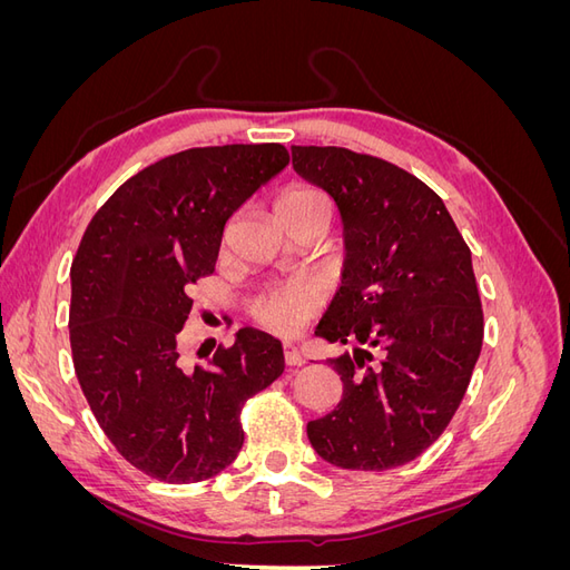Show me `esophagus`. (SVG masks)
Listing matches in <instances>:
<instances>
[{"label":"esophagus","instance_id":"1","mask_svg":"<svg viewBox=\"0 0 570 570\" xmlns=\"http://www.w3.org/2000/svg\"><path fill=\"white\" fill-rule=\"evenodd\" d=\"M283 358H285L287 366H302L304 364L299 350L295 347V344H289V342L283 344Z\"/></svg>","mask_w":570,"mask_h":570}]
</instances>
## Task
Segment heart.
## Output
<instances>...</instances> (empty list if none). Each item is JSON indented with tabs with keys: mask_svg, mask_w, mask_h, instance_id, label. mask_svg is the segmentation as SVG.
<instances>
[{
	"mask_svg": "<svg viewBox=\"0 0 570 570\" xmlns=\"http://www.w3.org/2000/svg\"><path fill=\"white\" fill-rule=\"evenodd\" d=\"M275 212H278L281 220L312 212H323L331 216V204H327L318 187L295 183L283 189L278 202H275ZM318 306L321 292L316 283L299 278L262 292L252 302V318L271 333L287 335L295 333L306 318H312L318 312Z\"/></svg>",
	"mask_w": 570,
	"mask_h": 570,
	"instance_id": "1",
	"label": "heart"
}]
</instances>
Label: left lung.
<instances>
[{"label":"left lung","mask_w":570,"mask_h":570,"mask_svg":"<svg viewBox=\"0 0 570 570\" xmlns=\"http://www.w3.org/2000/svg\"><path fill=\"white\" fill-rule=\"evenodd\" d=\"M344 223L342 287L316 327L354 352L331 358L342 400L306 425L321 459L387 471L433 444L469 390L482 347L471 249L444 202L409 170L344 147H292Z\"/></svg>","instance_id":"left-lung-1"}]
</instances>
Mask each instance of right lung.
<instances>
[{
	"label": "right lung",
	"instance_id": "add662e5",
	"mask_svg": "<svg viewBox=\"0 0 570 570\" xmlns=\"http://www.w3.org/2000/svg\"><path fill=\"white\" fill-rule=\"evenodd\" d=\"M287 164L278 142L170 154L120 185L85 228L71 264L73 368L118 454L151 478L185 485L230 465L245 402L285 368L281 342L254 327L189 368L180 331L228 218Z\"/></svg>",
	"mask_w": 570,
	"mask_h": 570
}]
</instances>
